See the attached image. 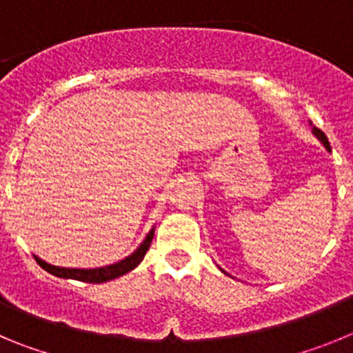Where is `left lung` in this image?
<instances>
[{
  "mask_svg": "<svg viewBox=\"0 0 353 353\" xmlns=\"http://www.w3.org/2000/svg\"><path fill=\"white\" fill-rule=\"evenodd\" d=\"M313 134H314V136H316L318 139H320V141L323 143V146H325V148L330 152V145H329V141H327V136H325V134H323L320 129H316V127H313Z\"/></svg>",
  "mask_w": 353,
  "mask_h": 353,
  "instance_id": "obj_1",
  "label": "left lung"
}]
</instances>
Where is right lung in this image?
I'll return each mask as SVG.
<instances>
[{"mask_svg":"<svg viewBox=\"0 0 353 353\" xmlns=\"http://www.w3.org/2000/svg\"><path fill=\"white\" fill-rule=\"evenodd\" d=\"M154 232H155V228H152L148 235H146V239L141 242V245H139V248L136 249L130 256H127L125 260L118 261V263L108 265V267H99V269H65V267H56V265L46 263V261L40 260L39 256H35V260L43 270H48L49 274H52V276L56 277L76 279V281H84V283H105V281H111V279H117V277L123 276V274L130 272V270L136 269V267L141 263L146 251H148L150 244H152Z\"/></svg>","mask_w":353,"mask_h":353,"instance_id":"add662e5","label":"right lung"}]
</instances>
